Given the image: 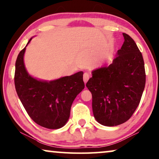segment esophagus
Returning <instances> with one entry per match:
<instances>
[{
  "mask_svg": "<svg viewBox=\"0 0 159 159\" xmlns=\"http://www.w3.org/2000/svg\"><path fill=\"white\" fill-rule=\"evenodd\" d=\"M89 78V75L88 73H84V75H83V80H84V82L85 84H86L87 82L88 81Z\"/></svg>",
  "mask_w": 159,
  "mask_h": 159,
  "instance_id": "1",
  "label": "esophagus"
}]
</instances>
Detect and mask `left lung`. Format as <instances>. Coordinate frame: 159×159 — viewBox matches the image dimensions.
Here are the masks:
<instances>
[{
  "label": "left lung",
  "mask_w": 159,
  "mask_h": 159,
  "mask_svg": "<svg viewBox=\"0 0 159 159\" xmlns=\"http://www.w3.org/2000/svg\"><path fill=\"white\" fill-rule=\"evenodd\" d=\"M109 66L93 72L86 86L93 96V115L99 123L116 126L124 123L139 106L146 85L141 52L129 35Z\"/></svg>",
  "instance_id": "left-lung-1"
}]
</instances>
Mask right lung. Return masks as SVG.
<instances>
[{"label": "right lung", "instance_id": "1", "mask_svg": "<svg viewBox=\"0 0 159 159\" xmlns=\"http://www.w3.org/2000/svg\"><path fill=\"white\" fill-rule=\"evenodd\" d=\"M25 50L26 47L19 52L16 61L14 83L18 98L36 124L49 129L63 127L70 118L73 101L84 88L83 72L49 82L37 80L25 68Z\"/></svg>", "mask_w": 159, "mask_h": 159}]
</instances>
